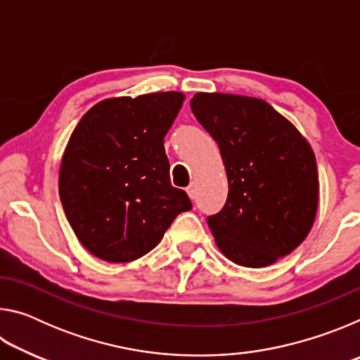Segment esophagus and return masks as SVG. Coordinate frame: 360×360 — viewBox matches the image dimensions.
<instances>
[{
	"instance_id": "1",
	"label": "esophagus",
	"mask_w": 360,
	"mask_h": 360,
	"mask_svg": "<svg viewBox=\"0 0 360 360\" xmlns=\"http://www.w3.org/2000/svg\"><path fill=\"white\" fill-rule=\"evenodd\" d=\"M186 191L188 197H191V200H195V197H197V187H195V182H191V186H188Z\"/></svg>"
}]
</instances>
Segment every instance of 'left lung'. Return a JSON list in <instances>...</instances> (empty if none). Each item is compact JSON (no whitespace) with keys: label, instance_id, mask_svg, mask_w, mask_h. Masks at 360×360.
Segmentation results:
<instances>
[{"label":"left lung","instance_id":"left-lung-1","mask_svg":"<svg viewBox=\"0 0 360 360\" xmlns=\"http://www.w3.org/2000/svg\"><path fill=\"white\" fill-rule=\"evenodd\" d=\"M191 108L227 172V202L208 217L217 248L241 266L275 264L314 224L319 181L311 146L264 100L200 92Z\"/></svg>","mask_w":360,"mask_h":360}]
</instances>
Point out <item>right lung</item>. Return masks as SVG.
<instances>
[{
	"instance_id": "obj_1",
	"label": "right lung",
	"mask_w": 360,
	"mask_h": 360,
	"mask_svg": "<svg viewBox=\"0 0 360 360\" xmlns=\"http://www.w3.org/2000/svg\"><path fill=\"white\" fill-rule=\"evenodd\" d=\"M181 92L119 96L84 114L62 157L58 192L66 219L95 257L125 264L152 251L182 211L163 138L184 101Z\"/></svg>"
}]
</instances>
